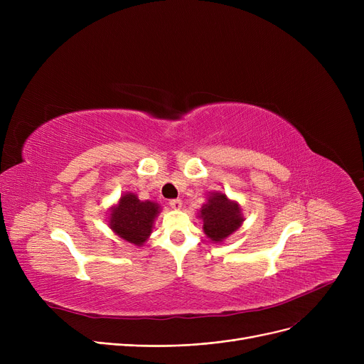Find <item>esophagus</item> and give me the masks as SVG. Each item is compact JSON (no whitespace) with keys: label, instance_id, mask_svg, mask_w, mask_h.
Instances as JSON below:
<instances>
[{"label":"esophagus","instance_id":"34e87169","mask_svg":"<svg viewBox=\"0 0 364 364\" xmlns=\"http://www.w3.org/2000/svg\"><path fill=\"white\" fill-rule=\"evenodd\" d=\"M181 205H183V202H181L180 199H172V200H169V206H171L172 209H181Z\"/></svg>","mask_w":364,"mask_h":364}]
</instances>
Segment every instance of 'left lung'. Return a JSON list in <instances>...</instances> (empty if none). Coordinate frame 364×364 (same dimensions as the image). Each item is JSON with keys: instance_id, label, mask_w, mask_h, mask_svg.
<instances>
[{"instance_id": "1", "label": "left lung", "mask_w": 364, "mask_h": 364, "mask_svg": "<svg viewBox=\"0 0 364 364\" xmlns=\"http://www.w3.org/2000/svg\"><path fill=\"white\" fill-rule=\"evenodd\" d=\"M198 217L203 221V233L214 243H223L237 232L245 221L240 205L223 192L209 193Z\"/></svg>"}]
</instances>
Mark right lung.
Listing matches in <instances>:
<instances>
[{
  "label": "right lung",
  "instance_id": "right-lung-1",
  "mask_svg": "<svg viewBox=\"0 0 364 364\" xmlns=\"http://www.w3.org/2000/svg\"><path fill=\"white\" fill-rule=\"evenodd\" d=\"M161 213L155 200H140L136 193L127 192L109 208L107 225L128 243L143 246L151 235L153 224Z\"/></svg>",
  "mask_w": 364,
  "mask_h": 364
}]
</instances>
